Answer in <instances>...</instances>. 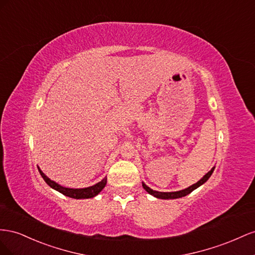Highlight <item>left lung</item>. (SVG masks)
Masks as SVG:
<instances>
[{
	"label": "left lung",
	"mask_w": 255,
	"mask_h": 255,
	"mask_svg": "<svg viewBox=\"0 0 255 255\" xmlns=\"http://www.w3.org/2000/svg\"><path fill=\"white\" fill-rule=\"evenodd\" d=\"M214 170H215V168H213L212 170H210V171L206 174V175H205L204 177H203L201 180H199L196 184L190 186V187L187 188V189H184V190L176 191V192H159V191H155V190H152V189H150L149 187H147L144 183H142V186H143V188H144L145 190H146L149 194L156 196V198H158V199H165V200H169V199H178V198H181V196H186L187 194L191 193V192L194 190V189H196L198 187H200L201 185L204 184L205 181H207V179L210 177V175H212Z\"/></svg>",
	"instance_id": "obj_1"
}]
</instances>
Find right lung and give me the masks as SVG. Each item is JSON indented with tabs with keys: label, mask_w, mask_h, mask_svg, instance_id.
Segmentation results:
<instances>
[{
	"label": "right lung",
	"mask_w": 255,
	"mask_h": 255,
	"mask_svg": "<svg viewBox=\"0 0 255 255\" xmlns=\"http://www.w3.org/2000/svg\"><path fill=\"white\" fill-rule=\"evenodd\" d=\"M38 168V166H37ZM38 171L40 173L41 177L43 178V180L46 181V183L51 187L55 189V190H57L59 192L63 193L64 195L66 196H69V198H72V199H90V198H94V196H96L103 189L105 188L106 184H107V177L104 178L103 180L100 181V183L94 185L92 187H89V188H83V189H71V188H65V187H62L61 185L56 184L55 181L49 179L45 174H43L41 172V170L38 168Z\"/></svg>",
	"instance_id": "obj_1"
}]
</instances>
